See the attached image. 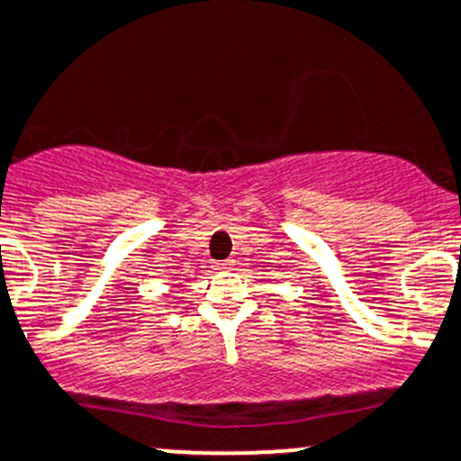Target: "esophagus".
Segmentation results:
<instances>
[{
  "instance_id": "1",
  "label": "esophagus",
  "mask_w": 461,
  "mask_h": 461,
  "mask_svg": "<svg viewBox=\"0 0 461 461\" xmlns=\"http://www.w3.org/2000/svg\"><path fill=\"white\" fill-rule=\"evenodd\" d=\"M230 267H231V261H222V263H218L216 270H230Z\"/></svg>"
}]
</instances>
